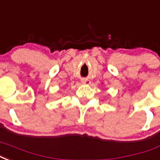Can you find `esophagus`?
<instances>
[{
    "mask_svg": "<svg viewBox=\"0 0 160 160\" xmlns=\"http://www.w3.org/2000/svg\"><path fill=\"white\" fill-rule=\"evenodd\" d=\"M81 83L84 85H90L91 84V80H81Z\"/></svg>",
    "mask_w": 160,
    "mask_h": 160,
    "instance_id": "34e87169",
    "label": "esophagus"
}]
</instances>
